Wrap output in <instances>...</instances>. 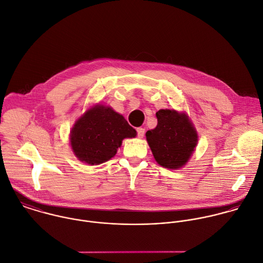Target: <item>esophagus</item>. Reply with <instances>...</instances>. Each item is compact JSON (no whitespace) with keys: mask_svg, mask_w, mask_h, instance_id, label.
Instances as JSON below:
<instances>
[{"mask_svg":"<svg viewBox=\"0 0 263 263\" xmlns=\"http://www.w3.org/2000/svg\"><path fill=\"white\" fill-rule=\"evenodd\" d=\"M136 131H137V136H138L139 138H142V137L144 136L145 130H144L143 128H137V129H136Z\"/></svg>","mask_w":263,"mask_h":263,"instance_id":"esophagus-1","label":"esophagus"}]
</instances>
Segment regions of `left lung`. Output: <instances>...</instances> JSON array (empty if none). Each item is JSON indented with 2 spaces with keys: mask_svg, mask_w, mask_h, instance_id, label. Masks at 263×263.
<instances>
[{
  "mask_svg": "<svg viewBox=\"0 0 263 263\" xmlns=\"http://www.w3.org/2000/svg\"><path fill=\"white\" fill-rule=\"evenodd\" d=\"M158 125L146 132V140L159 165L178 170L185 165L198 142L197 131L185 112L175 109L157 111Z\"/></svg>",
  "mask_w": 263,
  "mask_h": 263,
  "instance_id": "8db88e82",
  "label": "left lung"
}]
</instances>
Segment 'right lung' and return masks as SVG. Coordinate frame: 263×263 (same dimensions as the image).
<instances>
[{"label": "right lung", "mask_w": 263, "mask_h": 263, "mask_svg": "<svg viewBox=\"0 0 263 263\" xmlns=\"http://www.w3.org/2000/svg\"><path fill=\"white\" fill-rule=\"evenodd\" d=\"M136 130L110 106L96 105L74 124L70 144L76 158L88 164H100L115 157L125 138H134Z\"/></svg>", "instance_id": "add662e5"}]
</instances>
